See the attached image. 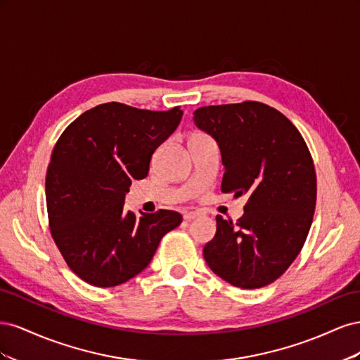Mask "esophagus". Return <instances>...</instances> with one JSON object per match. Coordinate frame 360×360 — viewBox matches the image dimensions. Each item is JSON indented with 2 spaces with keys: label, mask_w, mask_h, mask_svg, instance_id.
Listing matches in <instances>:
<instances>
[{
  "label": "esophagus",
  "mask_w": 360,
  "mask_h": 360,
  "mask_svg": "<svg viewBox=\"0 0 360 360\" xmlns=\"http://www.w3.org/2000/svg\"><path fill=\"white\" fill-rule=\"evenodd\" d=\"M200 216V213L198 212H186L183 214V217H184V221H192V219H195V217H198Z\"/></svg>",
  "instance_id": "34e87169"
}]
</instances>
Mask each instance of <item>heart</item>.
<instances>
[{
	"label": "heart",
	"mask_w": 360,
	"mask_h": 360,
	"mask_svg": "<svg viewBox=\"0 0 360 360\" xmlns=\"http://www.w3.org/2000/svg\"><path fill=\"white\" fill-rule=\"evenodd\" d=\"M198 135H200V134H195V135H192V136H198ZM192 136H191V138H192Z\"/></svg>",
	"instance_id": "heart-1"
}]
</instances>
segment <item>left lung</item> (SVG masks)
Here are the masks:
<instances>
[{
	"label": "left lung",
	"instance_id": "left-lung-1",
	"mask_svg": "<svg viewBox=\"0 0 360 360\" xmlns=\"http://www.w3.org/2000/svg\"><path fill=\"white\" fill-rule=\"evenodd\" d=\"M193 122L221 148L222 192L248 195L237 222L216 216L205 263L234 287H266L296 259L312 224L317 177L308 146L284 114L261 102L202 106Z\"/></svg>",
	"mask_w": 360,
	"mask_h": 360
}]
</instances>
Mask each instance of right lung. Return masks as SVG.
Here are the masks:
<instances>
[{"label": "right lung", "instance_id": "1", "mask_svg": "<svg viewBox=\"0 0 360 360\" xmlns=\"http://www.w3.org/2000/svg\"><path fill=\"white\" fill-rule=\"evenodd\" d=\"M181 115L180 106L148 111L102 103L58 138L45 183L49 228L64 261L86 284L108 288L132 279L181 224L174 210H123L132 180L147 177L155 150Z\"/></svg>", "mask_w": 360, "mask_h": 360}]
</instances>
